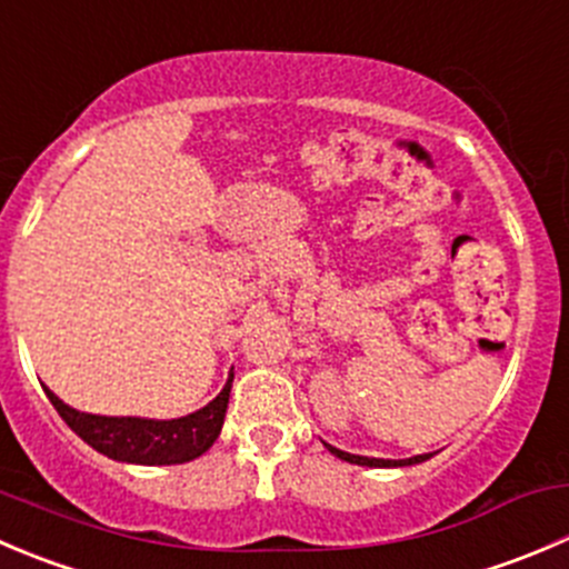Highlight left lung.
I'll use <instances>...</instances> for the list:
<instances>
[{
	"mask_svg": "<svg viewBox=\"0 0 569 569\" xmlns=\"http://www.w3.org/2000/svg\"><path fill=\"white\" fill-rule=\"evenodd\" d=\"M325 448L341 461H350V465L358 467H411V465H422V461L431 459V453H422V456H411V459H369V456H356V453H345V450L333 448V445L325 442Z\"/></svg>",
	"mask_w": 569,
	"mask_h": 569,
	"instance_id": "obj_1",
	"label": "left lung"
}]
</instances>
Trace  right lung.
Returning a JSON list of instances; mask_svg holds the SVG:
<instances>
[{
    "label": "right lung",
    "mask_w": 569,
    "mask_h": 569,
    "mask_svg": "<svg viewBox=\"0 0 569 569\" xmlns=\"http://www.w3.org/2000/svg\"><path fill=\"white\" fill-rule=\"evenodd\" d=\"M230 386H233V372L228 375V383L222 386V391L208 406L174 419L86 413L66 406L47 386H43V391H47L54 411L63 417V422L69 425L82 442L91 445L97 453L121 461V465L167 467L194 461L197 456H202L217 442L219 431H222L224 413H228Z\"/></svg>",
    "instance_id": "add662e5"
}]
</instances>
